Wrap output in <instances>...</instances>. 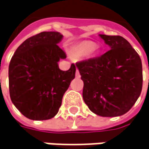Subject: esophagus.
I'll return each instance as SVG.
<instances>
[{"label": "esophagus", "instance_id": "obj_1", "mask_svg": "<svg viewBox=\"0 0 149 149\" xmlns=\"http://www.w3.org/2000/svg\"><path fill=\"white\" fill-rule=\"evenodd\" d=\"M75 76H76L77 78H79V77L80 76V74H79V72L78 70H76V72H75Z\"/></svg>", "mask_w": 149, "mask_h": 149}]
</instances>
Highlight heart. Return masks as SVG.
Segmentation results:
<instances>
[{"instance_id": "1", "label": "heart", "mask_w": 149, "mask_h": 149, "mask_svg": "<svg viewBox=\"0 0 149 149\" xmlns=\"http://www.w3.org/2000/svg\"><path fill=\"white\" fill-rule=\"evenodd\" d=\"M95 49V44L93 42H86L82 45H80L76 50V53H79L80 54H86L90 52H91Z\"/></svg>"}]
</instances>
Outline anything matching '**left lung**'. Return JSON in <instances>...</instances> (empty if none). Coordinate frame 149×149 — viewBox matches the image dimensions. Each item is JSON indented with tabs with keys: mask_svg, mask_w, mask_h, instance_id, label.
<instances>
[{
	"mask_svg": "<svg viewBox=\"0 0 149 149\" xmlns=\"http://www.w3.org/2000/svg\"><path fill=\"white\" fill-rule=\"evenodd\" d=\"M100 37L111 49L99 57L76 63L84 82L83 99L96 115L122 116L133 107L142 91V61L123 37Z\"/></svg>",
	"mask_w": 149,
	"mask_h": 149,
	"instance_id": "obj_1",
	"label": "left lung"
}]
</instances>
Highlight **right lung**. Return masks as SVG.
I'll list each match as a JSON object with an SVG mask.
<instances>
[{
	"instance_id": "obj_1",
	"label": "right lung",
	"mask_w": 149,
	"mask_h": 149,
	"mask_svg": "<svg viewBox=\"0 0 149 149\" xmlns=\"http://www.w3.org/2000/svg\"><path fill=\"white\" fill-rule=\"evenodd\" d=\"M63 35L42 32L23 42L9 64L10 97L19 111L31 120H49L58 113L63 94L75 77V65L67 71L58 62L66 54L57 43Z\"/></svg>"
}]
</instances>
